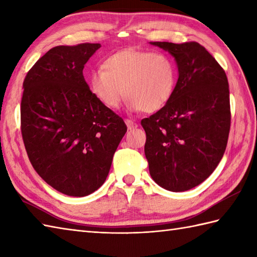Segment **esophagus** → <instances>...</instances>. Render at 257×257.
I'll use <instances>...</instances> for the list:
<instances>
[{
  "instance_id": "esophagus-1",
  "label": "esophagus",
  "mask_w": 257,
  "mask_h": 257,
  "mask_svg": "<svg viewBox=\"0 0 257 257\" xmlns=\"http://www.w3.org/2000/svg\"><path fill=\"white\" fill-rule=\"evenodd\" d=\"M124 122H125V124H127V127H128V129L129 130H132V129H135V128H137L138 127V124L136 123L134 120H130V119H125L124 120Z\"/></svg>"
}]
</instances>
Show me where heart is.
Returning a JSON list of instances; mask_svg holds the SVG:
<instances>
[{
    "label": "heart",
    "mask_w": 257,
    "mask_h": 257,
    "mask_svg": "<svg viewBox=\"0 0 257 257\" xmlns=\"http://www.w3.org/2000/svg\"><path fill=\"white\" fill-rule=\"evenodd\" d=\"M176 84L177 68L170 56L135 48L109 55L88 79L91 94L106 108L117 109L125 95L130 110L146 112L167 106Z\"/></svg>",
    "instance_id": "obj_1"
}]
</instances>
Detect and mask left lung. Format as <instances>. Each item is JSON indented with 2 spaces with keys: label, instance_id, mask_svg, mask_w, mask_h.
I'll return each mask as SVG.
<instances>
[{
  "label": "left lung",
  "instance_id": "1",
  "mask_svg": "<svg viewBox=\"0 0 257 257\" xmlns=\"http://www.w3.org/2000/svg\"><path fill=\"white\" fill-rule=\"evenodd\" d=\"M150 44L171 54L179 77L167 106L141 120L145 155L154 181L182 192L209 178L224 155L231 125L227 77L199 43Z\"/></svg>",
  "mask_w": 257,
  "mask_h": 257
}]
</instances>
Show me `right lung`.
Returning <instances> with one entry per match:
<instances>
[{"label": "right lung", "mask_w": 257, "mask_h": 257, "mask_svg": "<svg viewBox=\"0 0 257 257\" xmlns=\"http://www.w3.org/2000/svg\"><path fill=\"white\" fill-rule=\"evenodd\" d=\"M100 44L56 46L27 73L21 129L33 168L69 196L99 189L127 125L91 94L83 75Z\"/></svg>", "instance_id": "add662e5"}]
</instances>
